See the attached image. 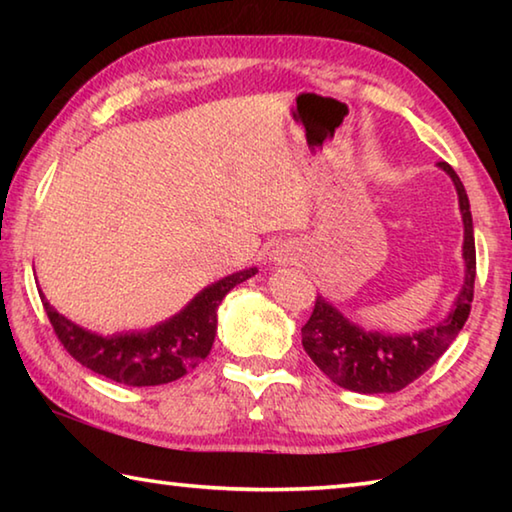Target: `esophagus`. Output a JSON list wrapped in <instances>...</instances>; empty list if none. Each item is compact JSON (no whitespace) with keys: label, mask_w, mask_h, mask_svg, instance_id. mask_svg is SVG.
<instances>
[{"label":"esophagus","mask_w":512,"mask_h":512,"mask_svg":"<svg viewBox=\"0 0 512 512\" xmlns=\"http://www.w3.org/2000/svg\"><path fill=\"white\" fill-rule=\"evenodd\" d=\"M284 259H289L287 255H284V257H277V262H284Z\"/></svg>","instance_id":"34e87169"}]
</instances>
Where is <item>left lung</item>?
Returning <instances> with one entry per match:
<instances>
[{
    "instance_id": "8db88e82",
    "label": "left lung",
    "mask_w": 512,
    "mask_h": 512,
    "mask_svg": "<svg viewBox=\"0 0 512 512\" xmlns=\"http://www.w3.org/2000/svg\"><path fill=\"white\" fill-rule=\"evenodd\" d=\"M438 167L452 178L458 194V210L463 219V287L443 320L406 334L363 329L343 316L327 298L318 296L314 314L302 327V348L336 386L363 395L402 391L443 357L470 316L476 277L470 201L456 171L447 162H438Z\"/></svg>"
}]
</instances>
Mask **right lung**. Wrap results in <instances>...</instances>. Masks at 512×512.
Here are the masks:
<instances>
[{"label": "right lung", "mask_w": 512, "mask_h": 512, "mask_svg": "<svg viewBox=\"0 0 512 512\" xmlns=\"http://www.w3.org/2000/svg\"><path fill=\"white\" fill-rule=\"evenodd\" d=\"M255 273L257 268L250 266L225 275L207 284L178 314L162 323L110 336L90 332L58 314L42 291L40 300L60 343L81 366L124 386H160L187 375L210 354L216 336V309L237 284Z\"/></svg>", "instance_id": "right-lung-1"}]
</instances>
